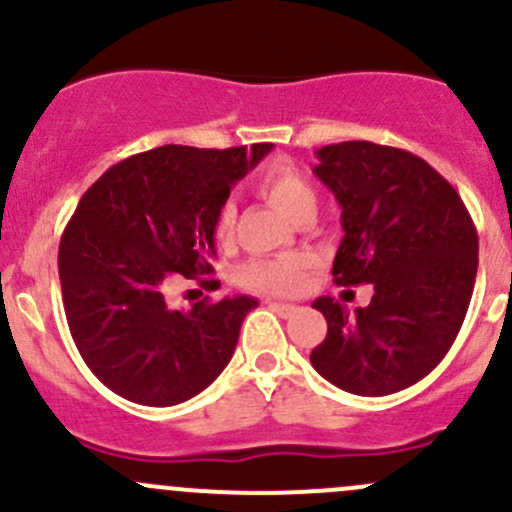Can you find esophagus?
<instances>
[{"label":"esophagus","instance_id":"1","mask_svg":"<svg viewBox=\"0 0 512 512\" xmlns=\"http://www.w3.org/2000/svg\"><path fill=\"white\" fill-rule=\"evenodd\" d=\"M270 309L272 312H277L280 314V317H292L294 312H297V307H294V304H287V302H270Z\"/></svg>","mask_w":512,"mask_h":512}]
</instances>
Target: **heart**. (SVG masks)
Here are the masks:
<instances>
[{
	"label": "heart",
	"instance_id": "obj_1",
	"mask_svg": "<svg viewBox=\"0 0 512 512\" xmlns=\"http://www.w3.org/2000/svg\"><path fill=\"white\" fill-rule=\"evenodd\" d=\"M255 185L262 198L270 200L289 220H297L299 215L309 213L317 205V193H314L312 183L285 160H275L267 165L257 175ZM232 230H235V205L223 203L215 213L213 232L220 242H225L232 237ZM309 265H312V257L302 255V252L272 257V260H250L237 267L235 282L252 292L289 294L302 285Z\"/></svg>",
	"mask_w": 512,
	"mask_h": 512
}]
</instances>
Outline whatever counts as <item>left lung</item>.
I'll list each match as a JSON object with an SVG mask.
<instances>
[{"mask_svg": "<svg viewBox=\"0 0 512 512\" xmlns=\"http://www.w3.org/2000/svg\"><path fill=\"white\" fill-rule=\"evenodd\" d=\"M317 158L314 175L342 208L334 282H366L374 297L354 314L314 299L327 337L309 361L349 394H394L431 374L456 342L476 285V225L456 188L414 153L344 141Z\"/></svg>", "mask_w": 512, "mask_h": 512, "instance_id": "8db88e82", "label": "left lung"}]
</instances>
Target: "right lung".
Returning a JSON list of instances; mask_svg holds the SVG:
<instances>
[{
	"instance_id": "right-lung-1",
	"label": "right lung",
	"mask_w": 512,
	"mask_h": 512,
	"mask_svg": "<svg viewBox=\"0 0 512 512\" xmlns=\"http://www.w3.org/2000/svg\"><path fill=\"white\" fill-rule=\"evenodd\" d=\"M272 143L160 146L111 165L76 205L59 245V280L76 349L113 394L175 406L208 389L257 299L170 309L178 277L213 272L215 213ZM220 287L218 280H198Z\"/></svg>"
}]
</instances>
